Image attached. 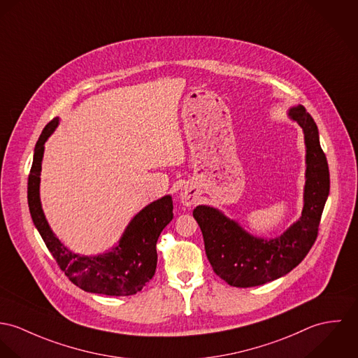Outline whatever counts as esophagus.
Wrapping results in <instances>:
<instances>
[{"instance_id": "34e87169", "label": "esophagus", "mask_w": 358, "mask_h": 358, "mask_svg": "<svg viewBox=\"0 0 358 358\" xmlns=\"http://www.w3.org/2000/svg\"><path fill=\"white\" fill-rule=\"evenodd\" d=\"M180 199H181V203H182L184 206H187V207H191V206L195 204V201H196L195 194H194L189 188H184V189L181 191Z\"/></svg>"}]
</instances>
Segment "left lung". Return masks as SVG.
<instances>
[{
	"label": "left lung",
	"mask_w": 358,
	"mask_h": 358,
	"mask_svg": "<svg viewBox=\"0 0 358 358\" xmlns=\"http://www.w3.org/2000/svg\"><path fill=\"white\" fill-rule=\"evenodd\" d=\"M303 129L306 144V184L301 218L276 238H254L220 210L198 206V221L206 255L213 271L229 285H262L291 272L308 255L317 238L318 225L329 194V170L318 140L316 122L303 106L288 113Z\"/></svg>",
	"instance_id": "obj_1"
}]
</instances>
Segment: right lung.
I'll list each match as a JSON object with an SVG mask.
<instances>
[{
	"label": "right lung",
	"instance_id": "1",
	"mask_svg": "<svg viewBox=\"0 0 358 358\" xmlns=\"http://www.w3.org/2000/svg\"><path fill=\"white\" fill-rule=\"evenodd\" d=\"M57 123L59 118H55L45 126L34 148V159L27 184V200L33 222L59 268L80 289L110 296L134 295L155 275L158 262L157 241L160 232L173 220L171 196H163L144 207L130 221L118 245L111 251L94 257L71 252L53 235L41 207L43 144L55 131Z\"/></svg>",
	"mask_w": 358,
	"mask_h": 358
}]
</instances>
